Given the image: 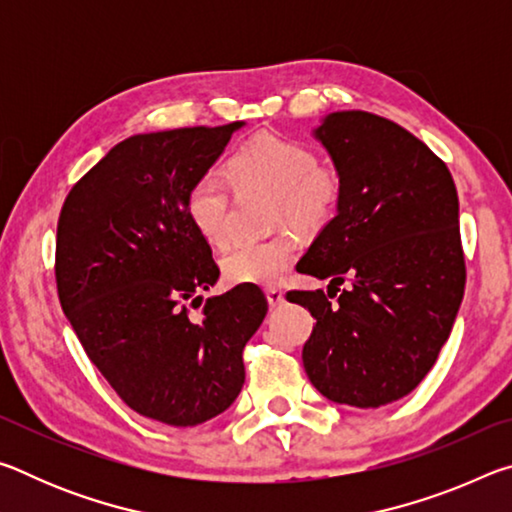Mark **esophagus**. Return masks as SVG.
I'll return each instance as SVG.
<instances>
[{
    "label": "esophagus",
    "mask_w": 512,
    "mask_h": 512,
    "mask_svg": "<svg viewBox=\"0 0 512 512\" xmlns=\"http://www.w3.org/2000/svg\"><path fill=\"white\" fill-rule=\"evenodd\" d=\"M266 300H268V305H271V307H280L282 302H284V293H282V289H277V287H268V289H266Z\"/></svg>",
    "instance_id": "esophagus-1"
}]
</instances>
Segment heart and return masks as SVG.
I'll list each match as a JSON object with an SVG mask.
<instances>
[{
    "label": "heart",
    "mask_w": 512,
    "mask_h": 512,
    "mask_svg": "<svg viewBox=\"0 0 512 512\" xmlns=\"http://www.w3.org/2000/svg\"><path fill=\"white\" fill-rule=\"evenodd\" d=\"M228 176L239 189L257 187L275 194V221L296 230H316L336 212L341 183L334 171L318 167L305 144L277 135H257L228 162ZM230 187L221 173H203L189 187L185 212L205 241L221 246L230 237ZM298 255L291 235L244 241L221 257V271L232 284H273Z\"/></svg>",
    "instance_id": "b5f03b06"
}]
</instances>
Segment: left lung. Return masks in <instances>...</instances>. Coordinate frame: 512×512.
Masks as SVG:
<instances>
[{"label":"left lung","mask_w":512,"mask_h":512,"mask_svg":"<svg viewBox=\"0 0 512 512\" xmlns=\"http://www.w3.org/2000/svg\"><path fill=\"white\" fill-rule=\"evenodd\" d=\"M314 137L334 162L341 198L296 268L329 277V287L287 300L316 318L302 348L316 391L377 409L427 377L461 307L456 185L447 164L391 119L332 112ZM345 279L351 287L339 297L328 291Z\"/></svg>","instance_id":"8db88e82"}]
</instances>
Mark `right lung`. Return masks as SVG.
<instances>
[{
    "label": "right lung",
    "instance_id": "add662e5",
    "mask_svg": "<svg viewBox=\"0 0 512 512\" xmlns=\"http://www.w3.org/2000/svg\"><path fill=\"white\" fill-rule=\"evenodd\" d=\"M244 121L142 133L103 155L67 194L56 235L58 298L85 354L144 418L196 427L244 386V348L268 311L262 289L219 280L187 219V192Z\"/></svg>",
    "mask_w": 512,
    "mask_h": 512
}]
</instances>
